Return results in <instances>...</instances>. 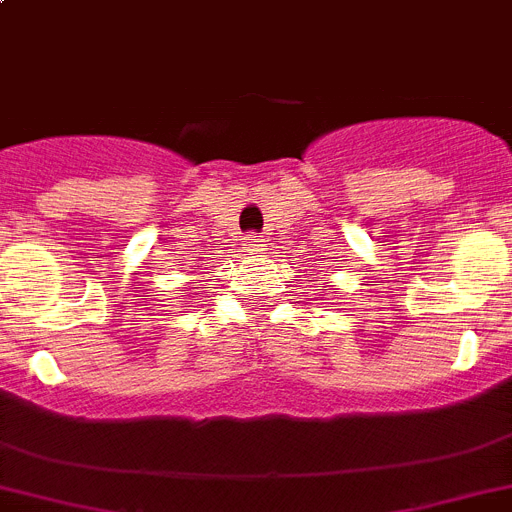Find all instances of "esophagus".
Returning <instances> with one entry per match:
<instances>
[{
  "label": "esophagus",
  "mask_w": 512,
  "mask_h": 512,
  "mask_svg": "<svg viewBox=\"0 0 512 512\" xmlns=\"http://www.w3.org/2000/svg\"><path fill=\"white\" fill-rule=\"evenodd\" d=\"M244 250L250 252V255H260V252H265V239H262L260 234H247V239H244Z\"/></svg>",
  "instance_id": "1"
}]
</instances>
